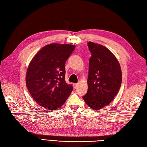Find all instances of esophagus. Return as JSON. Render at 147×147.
Wrapping results in <instances>:
<instances>
[{"label": "esophagus", "mask_w": 147, "mask_h": 147, "mask_svg": "<svg viewBox=\"0 0 147 147\" xmlns=\"http://www.w3.org/2000/svg\"><path fill=\"white\" fill-rule=\"evenodd\" d=\"M73 85H74V89H77V87H78V84H77V83H74Z\"/></svg>", "instance_id": "34e87169"}]
</instances>
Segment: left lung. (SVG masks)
<instances>
[{
	"label": "left lung",
	"instance_id": "1",
	"mask_svg": "<svg viewBox=\"0 0 147 147\" xmlns=\"http://www.w3.org/2000/svg\"><path fill=\"white\" fill-rule=\"evenodd\" d=\"M92 55L89 59L88 90L83 98L93 110L110 104L119 92L122 72L118 61L105 46L89 42Z\"/></svg>",
	"mask_w": 147,
	"mask_h": 147
}]
</instances>
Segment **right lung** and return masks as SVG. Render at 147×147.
I'll list each match as a JSON object with an SVG mask.
<instances>
[{"mask_svg":"<svg viewBox=\"0 0 147 147\" xmlns=\"http://www.w3.org/2000/svg\"><path fill=\"white\" fill-rule=\"evenodd\" d=\"M75 48L72 45H48L40 50L29 64L26 87L34 100L43 107L57 110L71 93L73 86L65 81V64Z\"/></svg>","mask_w":147,"mask_h":147,"instance_id":"obj_1","label":"right lung"}]
</instances>
